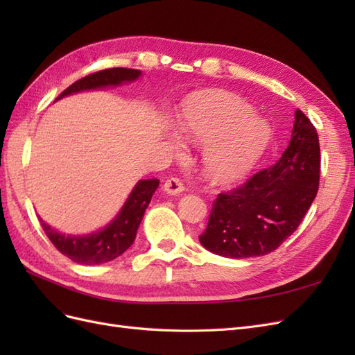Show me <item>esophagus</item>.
I'll use <instances>...</instances> for the list:
<instances>
[{
  "label": "esophagus",
  "instance_id": "obj_1",
  "mask_svg": "<svg viewBox=\"0 0 355 355\" xmlns=\"http://www.w3.org/2000/svg\"><path fill=\"white\" fill-rule=\"evenodd\" d=\"M163 188H164V191L167 192L168 196H179V194H182V192L185 191V187H184V184H182V180L179 178H170V179H167Z\"/></svg>",
  "mask_w": 355,
  "mask_h": 355
}]
</instances>
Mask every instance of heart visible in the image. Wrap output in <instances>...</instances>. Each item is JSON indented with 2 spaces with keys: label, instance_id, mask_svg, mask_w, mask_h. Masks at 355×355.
I'll return each instance as SVG.
<instances>
[{
  "label": "heart",
  "instance_id": "b5f03b06",
  "mask_svg": "<svg viewBox=\"0 0 355 355\" xmlns=\"http://www.w3.org/2000/svg\"><path fill=\"white\" fill-rule=\"evenodd\" d=\"M179 135L187 142L206 144L202 167L216 184L247 175L270 144V127L254 115L252 105L225 92L197 93L180 115ZM176 148L182 139L175 136Z\"/></svg>",
  "mask_w": 355,
  "mask_h": 355
}]
</instances>
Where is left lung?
<instances>
[{"mask_svg": "<svg viewBox=\"0 0 355 355\" xmlns=\"http://www.w3.org/2000/svg\"><path fill=\"white\" fill-rule=\"evenodd\" d=\"M318 184V135L309 118L296 110L292 139L282 158L218 196L200 243L232 259L271 253L302 222Z\"/></svg>", "mask_w": 355, "mask_h": 355, "instance_id": "8db88e82", "label": "left lung"}]
</instances>
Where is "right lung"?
Here are the masks:
<instances>
[{
    "instance_id": "add662e5",
    "label": "right lung",
    "mask_w": 355,
    "mask_h": 355,
    "mask_svg": "<svg viewBox=\"0 0 355 355\" xmlns=\"http://www.w3.org/2000/svg\"><path fill=\"white\" fill-rule=\"evenodd\" d=\"M141 71L128 68H111L87 75L78 81L71 84L67 90H63L58 99L77 92L93 90L106 87V85H120L125 81L136 80ZM158 179L139 180L128 196L121 211L108 227L90 234V235H65L53 230L41 218L40 223L44 230L49 240L56 249L69 257L71 261L84 265H99L110 262L115 257L123 254L130 247L136 239L139 225L142 222L144 213L151 202L153 194L158 188Z\"/></svg>"
}]
</instances>
